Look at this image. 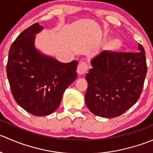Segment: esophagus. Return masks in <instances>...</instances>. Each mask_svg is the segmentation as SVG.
Returning a JSON list of instances; mask_svg holds the SVG:
<instances>
[{
	"instance_id": "1",
	"label": "esophagus",
	"mask_w": 153,
	"mask_h": 153,
	"mask_svg": "<svg viewBox=\"0 0 153 153\" xmlns=\"http://www.w3.org/2000/svg\"><path fill=\"white\" fill-rule=\"evenodd\" d=\"M88 69V65L85 62H81L77 68V72L79 75H84Z\"/></svg>"
}]
</instances>
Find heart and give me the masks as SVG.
<instances>
[{"label":"heart","mask_w":153,"mask_h":153,"mask_svg":"<svg viewBox=\"0 0 153 153\" xmlns=\"http://www.w3.org/2000/svg\"><path fill=\"white\" fill-rule=\"evenodd\" d=\"M121 42L119 39H114L109 44V49L112 50H119L121 47Z\"/></svg>","instance_id":"heart-1"}]
</instances>
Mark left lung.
<instances>
[{"instance_id":"obj_1","label":"left lung","mask_w":153,"mask_h":153,"mask_svg":"<svg viewBox=\"0 0 153 153\" xmlns=\"http://www.w3.org/2000/svg\"><path fill=\"white\" fill-rule=\"evenodd\" d=\"M138 52L102 51L92 58V68L86 75V106L103 118H115L132 107L142 92L147 72L145 51Z\"/></svg>"}]
</instances>
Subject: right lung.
<instances>
[{
    "mask_svg": "<svg viewBox=\"0 0 153 153\" xmlns=\"http://www.w3.org/2000/svg\"><path fill=\"white\" fill-rule=\"evenodd\" d=\"M38 23L21 32L11 46L7 75L17 104L36 116L55 112L66 89L76 79L78 61L60 62L35 47Z\"/></svg>",
    "mask_w": 153,
    "mask_h": 153,
    "instance_id": "obj_1",
    "label": "right lung"
}]
</instances>
